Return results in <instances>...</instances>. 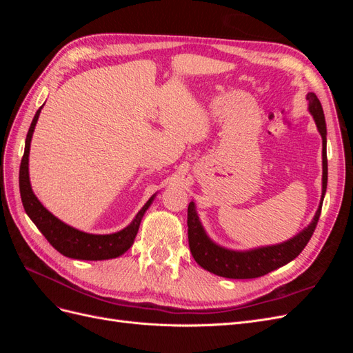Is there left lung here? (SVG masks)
Instances as JSON below:
<instances>
[{
  "mask_svg": "<svg viewBox=\"0 0 353 353\" xmlns=\"http://www.w3.org/2000/svg\"><path fill=\"white\" fill-rule=\"evenodd\" d=\"M306 100L309 101V112L314 116V121L319 134L323 137V196L319 201L318 210L312 222L309 225L294 236L293 239L275 245H266V248H258L252 250H230L221 248L216 243H213L200 223L197 216L194 201H190L188 205V244L191 254L194 261L201 266L203 270H208L219 276L234 280H248V279H258L265 274H268L280 266L292 262L297 258L301 252L305 249L307 241L311 240L312 234L316 228V223L321 215L323 200L327 190V178H328V168H327V126L325 117L323 112V105L319 103L318 97L314 92H307Z\"/></svg>",
  "mask_w": 353,
  "mask_h": 353,
  "instance_id": "left-lung-1",
  "label": "left lung"
}]
</instances>
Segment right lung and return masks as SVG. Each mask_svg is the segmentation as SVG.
<instances>
[{"mask_svg":"<svg viewBox=\"0 0 353 353\" xmlns=\"http://www.w3.org/2000/svg\"><path fill=\"white\" fill-rule=\"evenodd\" d=\"M41 109L42 105L35 113L34 121H32L28 131L25 153L19 170L20 197H22L25 212L28 213L32 222L35 223L37 228L42 232V236L63 256L81 261H104L117 258V256L123 254L132 245L138 228H140L141 219L148 206L152 205L154 196H152L150 200L145 203L143 209L137 213L134 221L126 228L113 234H104V236H101V234H88L79 231L56 218L51 212H48L41 205V201L37 199L34 191H32L29 181V148L32 134H34Z\"/></svg>","mask_w":353,"mask_h":353,"instance_id":"1","label":"right lung"}]
</instances>
